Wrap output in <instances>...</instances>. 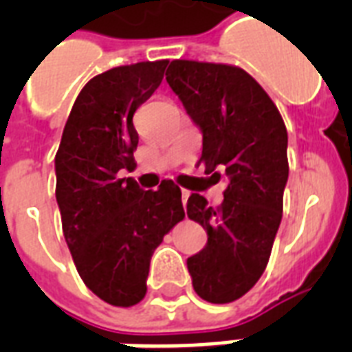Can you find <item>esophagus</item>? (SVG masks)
Listing matches in <instances>:
<instances>
[{
    "label": "esophagus",
    "mask_w": 352,
    "mask_h": 352,
    "mask_svg": "<svg viewBox=\"0 0 352 352\" xmlns=\"http://www.w3.org/2000/svg\"><path fill=\"white\" fill-rule=\"evenodd\" d=\"M188 197H190V192H188V190H181V199H182V204H186Z\"/></svg>",
    "instance_id": "esophagus-1"
}]
</instances>
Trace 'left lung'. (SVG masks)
<instances>
[{"mask_svg": "<svg viewBox=\"0 0 352 352\" xmlns=\"http://www.w3.org/2000/svg\"><path fill=\"white\" fill-rule=\"evenodd\" d=\"M166 82L203 133L206 173L217 181L225 173L228 182L217 208L199 193L188 199V217L208 235L203 250L188 257V272L203 300L230 303L257 283L272 252L289 179L287 127L270 96L239 67L173 60Z\"/></svg>", "mask_w": 352, "mask_h": 352, "instance_id": "obj_1", "label": "left lung"}]
</instances>
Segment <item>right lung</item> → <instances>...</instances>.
<instances>
[{
    "label": "right lung",
    "instance_id": "add662e5",
    "mask_svg": "<svg viewBox=\"0 0 352 352\" xmlns=\"http://www.w3.org/2000/svg\"><path fill=\"white\" fill-rule=\"evenodd\" d=\"M168 60L122 65L80 91L54 159L63 237L80 278L100 300L131 307L146 296L149 261L184 217L170 179L142 190L122 171L135 168L133 115L164 78Z\"/></svg>",
    "mask_w": 352,
    "mask_h": 352
}]
</instances>
